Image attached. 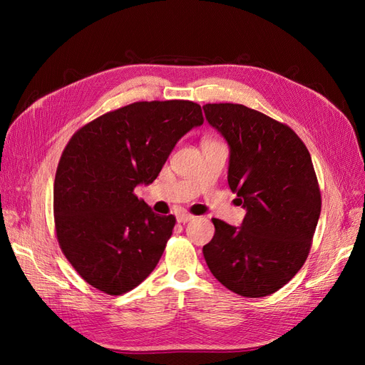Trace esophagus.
<instances>
[{"label":"esophagus","instance_id":"1","mask_svg":"<svg viewBox=\"0 0 365 365\" xmlns=\"http://www.w3.org/2000/svg\"><path fill=\"white\" fill-rule=\"evenodd\" d=\"M195 216L193 215H189V213H180V215H176V220H178L180 224H187L189 222V220H192Z\"/></svg>","mask_w":365,"mask_h":365}]
</instances>
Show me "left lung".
I'll return each mask as SVG.
<instances>
[{
	"label": "left lung",
	"mask_w": 365,
	"mask_h": 365,
	"mask_svg": "<svg viewBox=\"0 0 365 365\" xmlns=\"http://www.w3.org/2000/svg\"><path fill=\"white\" fill-rule=\"evenodd\" d=\"M202 109L230 148L228 185L247 210L240 227L212 219L205 262L230 291L269 295L300 271L311 250L322 212L311 153L289 126L251 108L208 103Z\"/></svg>",
	"instance_id": "1"
}]
</instances>
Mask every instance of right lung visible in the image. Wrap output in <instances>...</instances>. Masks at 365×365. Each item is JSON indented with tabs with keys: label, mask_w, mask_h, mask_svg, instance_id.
<instances>
[{
	"label": "right lung",
	"mask_w": 365,
	"mask_h": 365,
	"mask_svg": "<svg viewBox=\"0 0 365 365\" xmlns=\"http://www.w3.org/2000/svg\"><path fill=\"white\" fill-rule=\"evenodd\" d=\"M202 123L201 106L189 101L135 102L71 137L54 178V224L86 283L120 295L157 267L175 216L153 213L134 189L153 182L176 143Z\"/></svg>",
	"instance_id": "1"
}]
</instances>
